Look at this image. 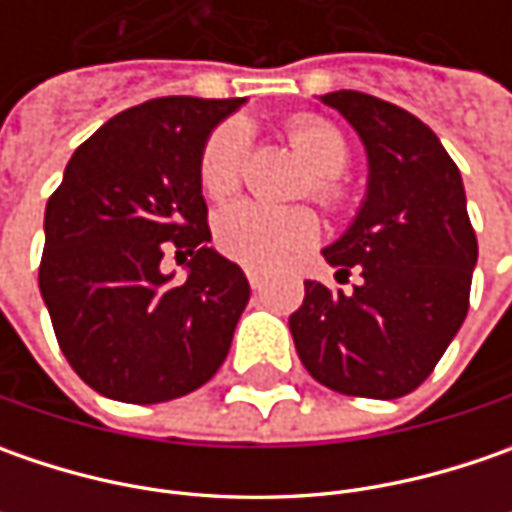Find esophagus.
I'll return each mask as SVG.
<instances>
[{
  "mask_svg": "<svg viewBox=\"0 0 512 512\" xmlns=\"http://www.w3.org/2000/svg\"><path fill=\"white\" fill-rule=\"evenodd\" d=\"M245 276L253 290H262V287H265V276H262L259 270H245Z\"/></svg>",
  "mask_w": 512,
  "mask_h": 512,
  "instance_id": "obj_1",
  "label": "esophagus"
}]
</instances>
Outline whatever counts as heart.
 <instances>
[{
    "label": "heart",
    "mask_w": 512,
    "mask_h": 512,
    "mask_svg": "<svg viewBox=\"0 0 512 512\" xmlns=\"http://www.w3.org/2000/svg\"><path fill=\"white\" fill-rule=\"evenodd\" d=\"M287 139L313 170L310 196L325 207H339L344 190L339 173L347 168L350 150L336 125L319 116H296L287 122ZM250 130L233 119L207 136L199 156V182L210 199H227L242 185ZM319 236V219L307 207H270L259 202H236L216 216L213 239L219 250L245 267H276Z\"/></svg>",
    "instance_id": "obj_1"
}]
</instances>
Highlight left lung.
Listing matches in <instances>:
<instances>
[{
    "label": "left lung",
    "mask_w": 512,
    "mask_h": 512,
    "mask_svg": "<svg viewBox=\"0 0 512 512\" xmlns=\"http://www.w3.org/2000/svg\"><path fill=\"white\" fill-rule=\"evenodd\" d=\"M362 136L367 196L325 259L350 293L305 282L290 333L307 373L344 396L399 399L433 373L459 333L479 259L462 173L413 113L359 90L322 96Z\"/></svg>",
    "instance_id": "1"
}]
</instances>
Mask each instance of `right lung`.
I'll return each instance as SVG.
<instances>
[{"instance_id": "1", "label": "right lung", "mask_w": 512, "mask_h": 512, "mask_svg": "<svg viewBox=\"0 0 512 512\" xmlns=\"http://www.w3.org/2000/svg\"><path fill=\"white\" fill-rule=\"evenodd\" d=\"M242 102L162 96L122 110L48 199L39 290L70 367L108 399L170 402L225 362L250 285L207 247L199 156ZM170 249L191 256L185 283L161 273Z\"/></svg>"}]
</instances>
